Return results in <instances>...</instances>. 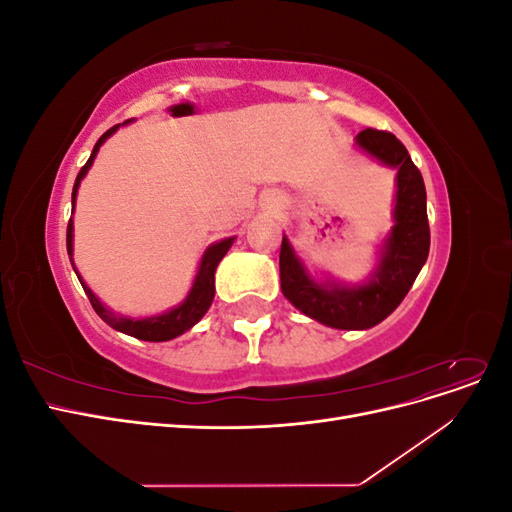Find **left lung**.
I'll return each mask as SVG.
<instances>
[{"label":"left lung","mask_w":512,"mask_h":512,"mask_svg":"<svg viewBox=\"0 0 512 512\" xmlns=\"http://www.w3.org/2000/svg\"><path fill=\"white\" fill-rule=\"evenodd\" d=\"M354 145L397 170L393 226L380 243L374 271L359 284L339 282L327 273L316 277L284 235L280 280L284 297L301 314L331 329L365 331L395 312L421 273L429 256V222L423 175L408 149L391 132L371 128L356 134Z\"/></svg>","instance_id":"8db88e82"}]
</instances>
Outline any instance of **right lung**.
<instances>
[{"instance_id":"obj_1","label":"right lung","mask_w":512,"mask_h":512,"mask_svg":"<svg viewBox=\"0 0 512 512\" xmlns=\"http://www.w3.org/2000/svg\"><path fill=\"white\" fill-rule=\"evenodd\" d=\"M132 119L119 123V126H126V123H130ZM119 126H113L108 132H104L100 136V141L94 145V151H91V156L87 160V164L81 168V173L76 175V181H74V188H72V213H74V203H76V196H79V188H81V181L85 179V175L89 173L91 164H94L96 156L100 147L106 143V138H111ZM237 237H226L222 241H215L211 243L203 258H200L198 262V271L194 275V282H192V288L188 292V297H185L179 305L170 307L168 312H162V314H156V316H145V318H132V316H123V314H115L111 307H106L96 294L94 290H91L85 282L83 277L79 275V269L74 267V222L70 218L68 222V235H66V245H68V256H70V262H72V269L76 273V277H79V282L85 290V294L89 297L91 305H94L96 314L108 324V327H113L115 331L119 333H126L130 337H136V339H143V342H168V339H175L179 335H183L185 331H190L194 324L203 318L207 314V309L211 307L213 303V297H215V269H218L220 260L226 256V252L232 247V243H235Z\"/></svg>"}]
</instances>
